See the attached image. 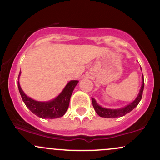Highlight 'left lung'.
<instances>
[{"label":"left lung","mask_w":160,"mask_h":160,"mask_svg":"<svg viewBox=\"0 0 160 160\" xmlns=\"http://www.w3.org/2000/svg\"><path fill=\"white\" fill-rule=\"evenodd\" d=\"M144 76L142 75V85H141L140 92H139L137 98L133 101L131 104H128V105L125 106L124 108H119V109H108V108H102L97 103L96 101L94 98H92V102L93 108H94L95 111H96L97 114L102 117H105V118H116V117H120L125 116L126 113H129L132 111L140 102L141 98H142L143 91H144Z\"/></svg>","instance_id":"8db88e82"}]
</instances>
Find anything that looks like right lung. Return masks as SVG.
<instances>
[{
    "mask_svg": "<svg viewBox=\"0 0 160 160\" xmlns=\"http://www.w3.org/2000/svg\"><path fill=\"white\" fill-rule=\"evenodd\" d=\"M21 71L18 78V88L24 103L26 107L34 114L43 119H55L61 117L65 113L69 106L70 98L72 95L75 86L78 83V80H71L65 86L64 89L56 98L49 102H38L25 94L19 85V78Z\"/></svg>",
    "mask_w": 160,
    "mask_h": 160,
    "instance_id": "1",
    "label": "right lung"
}]
</instances>
